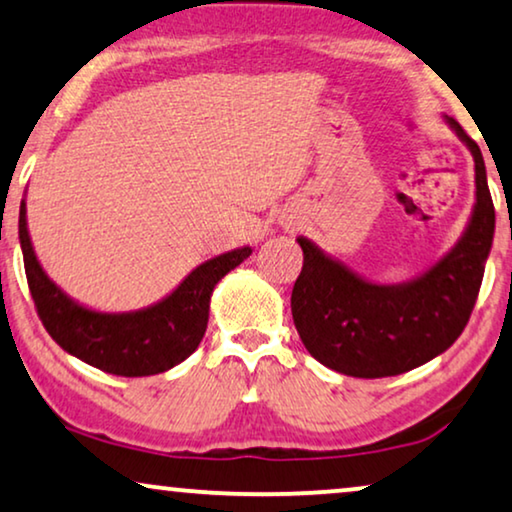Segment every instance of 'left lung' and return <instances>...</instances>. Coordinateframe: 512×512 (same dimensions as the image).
Wrapping results in <instances>:
<instances>
[{
  "label": "left lung",
  "mask_w": 512,
  "mask_h": 512,
  "mask_svg": "<svg viewBox=\"0 0 512 512\" xmlns=\"http://www.w3.org/2000/svg\"><path fill=\"white\" fill-rule=\"evenodd\" d=\"M445 123L475 163V205L457 244L429 270L401 284L356 275L307 237H298L303 270L293 284L291 312L307 352L335 373L391 377L450 349L471 317L494 240V202L480 146L464 128Z\"/></svg>",
  "instance_id": "left-lung-1"
}]
</instances>
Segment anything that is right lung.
Instances as JSON below:
<instances>
[{
	"mask_svg": "<svg viewBox=\"0 0 512 512\" xmlns=\"http://www.w3.org/2000/svg\"><path fill=\"white\" fill-rule=\"evenodd\" d=\"M18 235L27 284L48 335L88 366L121 377L158 375L186 361L207 331L214 286L251 256V247L226 251L198 265L158 303L132 312H100L69 298L41 268L27 230L25 200Z\"/></svg>",
	"mask_w": 512,
	"mask_h": 512,
	"instance_id": "obj_1",
	"label": "right lung"
}]
</instances>
